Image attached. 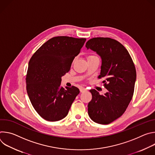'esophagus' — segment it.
<instances>
[{
	"label": "esophagus",
	"instance_id": "1",
	"mask_svg": "<svg viewBox=\"0 0 155 155\" xmlns=\"http://www.w3.org/2000/svg\"><path fill=\"white\" fill-rule=\"evenodd\" d=\"M80 91L81 93H83L84 91H86V88H84V87H81L80 89Z\"/></svg>",
	"mask_w": 155,
	"mask_h": 155
}]
</instances>
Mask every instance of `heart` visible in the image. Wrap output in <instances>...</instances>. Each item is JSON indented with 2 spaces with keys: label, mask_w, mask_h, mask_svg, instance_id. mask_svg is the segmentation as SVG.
Wrapping results in <instances>:
<instances>
[{
  "label": "heart",
  "mask_w": 155,
  "mask_h": 155,
  "mask_svg": "<svg viewBox=\"0 0 155 155\" xmlns=\"http://www.w3.org/2000/svg\"><path fill=\"white\" fill-rule=\"evenodd\" d=\"M93 57H95L94 56H90L89 58H93Z\"/></svg>",
  "instance_id": "heart-1"
}]
</instances>
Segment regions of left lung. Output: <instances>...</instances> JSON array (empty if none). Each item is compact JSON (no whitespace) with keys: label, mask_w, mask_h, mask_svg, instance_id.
Here are the masks:
<instances>
[{"label":"left lung","mask_w":155,"mask_h":155,"mask_svg":"<svg viewBox=\"0 0 155 155\" xmlns=\"http://www.w3.org/2000/svg\"><path fill=\"white\" fill-rule=\"evenodd\" d=\"M101 58L99 78L107 90L100 95L91 90L92 100L88 103L87 112L94 122L107 124L120 117L125 112L134 94L136 81L134 64L125 47L118 41L104 37L93 38L86 43Z\"/></svg>","instance_id":"obj_1"}]
</instances>
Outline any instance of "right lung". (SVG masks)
<instances>
[{
  "label": "right lung",
  "mask_w": 155,
  "mask_h": 155,
  "mask_svg": "<svg viewBox=\"0 0 155 155\" xmlns=\"http://www.w3.org/2000/svg\"><path fill=\"white\" fill-rule=\"evenodd\" d=\"M86 40L53 37L31 58L26 78V90L32 106L43 119L56 121L65 118L80 93L75 86L63 88L61 77L69 71Z\"/></svg>",
  "instance_id": "1"
}]
</instances>
